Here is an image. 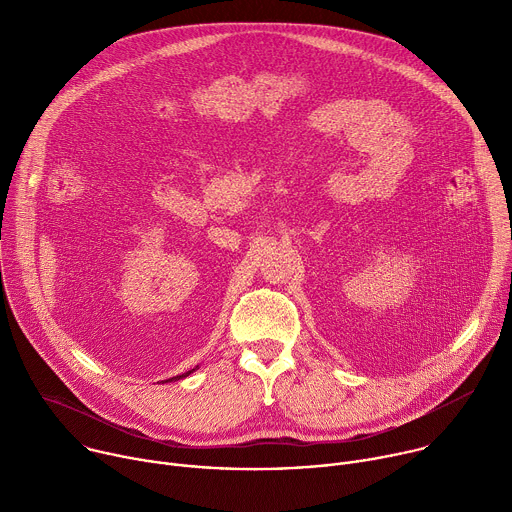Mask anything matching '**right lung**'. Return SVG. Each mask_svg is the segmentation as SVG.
<instances>
[{"label":"right lung","mask_w":512,"mask_h":512,"mask_svg":"<svg viewBox=\"0 0 512 512\" xmlns=\"http://www.w3.org/2000/svg\"><path fill=\"white\" fill-rule=\"evenodd\" d=\"M192 371H196V369H192ZM192 371H188V373H184V375H178V377H172V379H166V381H162V383H172V381H180V379H184V377H188Z\"/></svg>","instance_id":"1"}]
</instances>
